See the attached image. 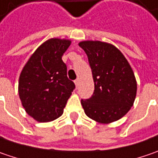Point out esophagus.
Here are the masks:
<instances>
[{"instance_id": "1", "label": "esophagus", "mask_w": 158, "mask_h": 158, "mask_svg": "<svg viewBox=\"0 0 158 158\" xmlns=\"http://www.w3.org/2000/svg\"><path fill=\"white\" fill-rule=\"evenodd\" d=\"M74 83H75V85H76V86L78 87V86H79V79H75V80H74Z\"/></svg>"}]
</instances>
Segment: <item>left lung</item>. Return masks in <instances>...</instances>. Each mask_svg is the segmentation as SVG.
Returning a JSON list of instances; mask_svg holds the SVG:
<instances>
[{
  "label": "left lung",
  "instance_id": "1",
  "mask_svg": "<svg viewBox=\"0 0 158 158\" xmlns=\"http://www.w3.org/2000/svg\"><path fill=\"white\" fill-rule=\"evenodd\" d=\"M92 70L94 90L81 99L86 115L102 124L120 119L134 104L137 84L134 72L123 54L113 45L102 41H82Z\"/></svg>",
  "mask_w": 158,
  "mask_h": 158
}]
</instances>
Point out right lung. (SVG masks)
Segmentation results:
<instances>
[{
	"instance_id": "obj_1",
	"label": "right lung",
	"mask_w": 158,
	"mask_h": 158,
	"mask_svg": "<svg viewBox=\"0 0 158 158\" xmlns=\"http://www.w3.org/2000/svg\"><path fill=\"white\" fill-rule=\"evenodd\" d=\"M70 45L69 40H47L32 54L20 74L18 94L22 105L39 122L59 118L75 88L62 60Z\"/></svg>"
}]
</instances>
